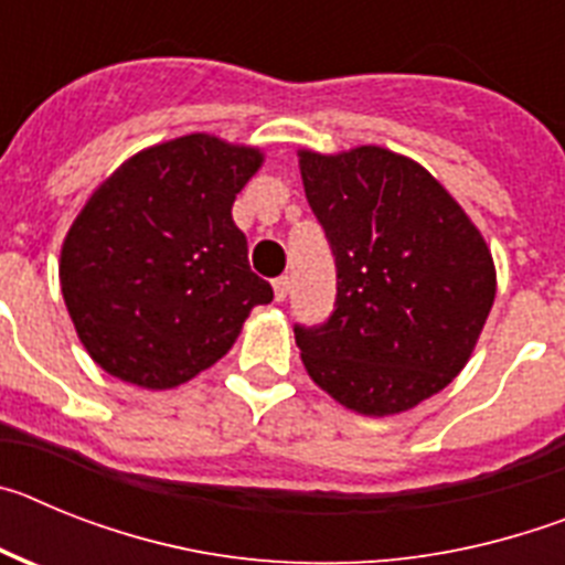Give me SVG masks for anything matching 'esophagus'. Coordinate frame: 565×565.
<instances>
[{"label":"esophagus","instance_id":"1","mask_svg":"<svg viewBox=\"0 0 565 565\" xmlns=\"http://www.w3.org/2000/svg\"><path fill=\"white\" fill-rule=\"evenodd\" d=\"M288 291H291V277H288V274L274 279V297H277V302H282V299L288 297Z\"/></svg>","mask_w":565,"mask_h":565}]
</instances>
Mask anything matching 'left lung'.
Segmentation results:
<instances>
[{
  "instance_id": "obj_1",
  "label": "left lung",
  "mask_w": 565,
  "mask_h": 565,
  "mask_svg": "<svg viewBox=\"0 0 565 565\" xmlns=\"http://www.w3.org/2000/svg\"><path fill=\"white\" fill-rule=\"evenodd\" d=\"M337 263L322 326H294L308 376L339 404L391 416L461 373L495 299L481 232L411 158L382 147L299 152Z\"/></svg>"
}]
</instances>
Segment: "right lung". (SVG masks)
I'll return each mask as SVG.
<instances>
[{
  "instance_id": "obj_1",
  "label": "right lung",
  "mask_w": 565,
  "mask_h": 565,
  "mask_svg": "<svg viewBox=\"0 0 565 565\" xmlns=\"http://www.w3.org/2000/svg\"><path fill=\"white\" fill-rule=\"evenodd\" d=\"M259 149L183 135L129 158L96 189L62 246V294L109 376L167 391L212 367L254 306L271 302L232 221Z\"/></svg>"
}]
</instances>
